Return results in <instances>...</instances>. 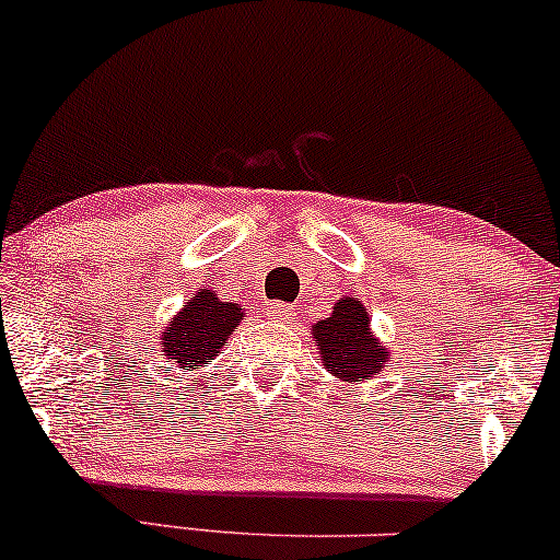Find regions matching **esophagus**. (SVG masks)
<instances>
[{
  "label": "esophagus",
  "instance_id": "1",
  "mask_svg": "<svg viewBox=\"0 0 560 560\" xmlns=\"http://www.w3.org/2000/svg\"><path fill=\"white\" fill-rule=\"evenodd\" d=\"M266 315L268 320L273 323H281V325H296L300 323V317L294 313V304H284V302H273L266 307Z\"/></svg>",
  "mask_w": 560,
  "mask_h": 560
}]
</instances>
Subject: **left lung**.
Wrapping results in <instances>:
<instances>
[{"label": "left lung", "instance_id": "obj_1", "mask_svg": "<svg viewBox=\"0 0 560 560\" xmlns=\"http://www.w3.org/2000/svg\"><path fill=\"white\" fill-rule=\"evenodd\" d=\"M313 341L323 370L346 385H362L377 377L390 362V349L372 332V317L357 296H341L332 313L313 325Z\"/></svg>", "mask_w": 560, "mask_h": 560}]
</instances>
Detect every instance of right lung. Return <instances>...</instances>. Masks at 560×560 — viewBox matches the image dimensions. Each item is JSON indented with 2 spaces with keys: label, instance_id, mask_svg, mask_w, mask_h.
I'll use <instances>...</instances> for the list:
<instances>
[{
  "label": "right lung",
  "instance_id": "add662e5",
  "mask_svg": "<svg viewBox=\"0 0 560 560\" xmlns=\"http://www.w3.org/2000/svg\"><path fill=\"white\" fill-rule=\"evenodd\" d=\"M247 317L245 307L237 302H224L211 289H198L183 304L180 313L170 317L160 332V353L178 370L196 374L207 370L228 346L230 336Z\"/></svg>",
  "mask_w": 560,
  "mask_h": 560
}]
</instances>
